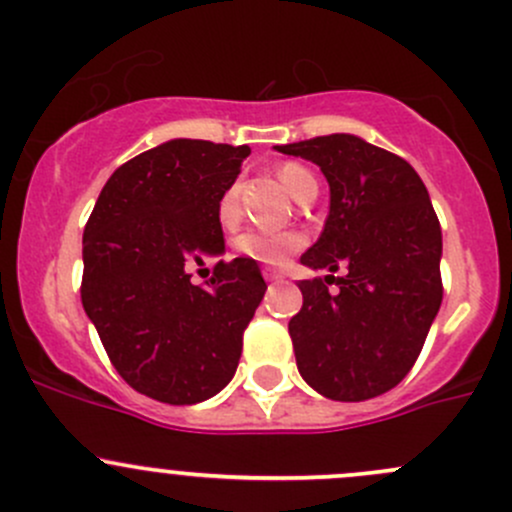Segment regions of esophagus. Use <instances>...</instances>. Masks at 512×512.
Segmentation results:
<instances>
[{"mask_svg": "<svg viewBox=\"0 0 512 512\" xmlns=\"http://www.w3.org/2000/svg\"><path fill=\"white\" fill-rule=\"evenodd\" d=\"M262 274H265L267 282H279V279H284V272L277 270V267H262Z\"/></svg>", "mask_w": 512, "mask_h": 512, "instance_id": "obj_1", "label": "esophagus"}]
</instances>
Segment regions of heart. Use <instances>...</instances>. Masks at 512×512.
I'll list each match as a JSON object with an SVG mask.
<instances>
[{
    "mask_svg": "<svg viewBox=\"0 0 512 512\" xmlns=\"http://www.w3.org/2000/svg\"><path fill=\"white\" fill-rule=\"evenodd\" d=\"M279 181L287 188V193L292 198H297L301 188L306 184H316L314 176L309 169H304L301 164H284L277 171ZM218 215L220 223L230 225L238 218V188H228V191L220 196L218 203ZM240 255L250 257V260L265 262V265H282L289 255L304 247V235L292 233V230H284V233H267V230H247L235 240Z\"/></svg>",
    "mask_w": 512,
    "mask_h": 512,
    "instance_id": "heart-1",
    "label": "heart"
}]
</instances>
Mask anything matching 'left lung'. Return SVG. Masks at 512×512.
I'll use <instances>...</instances> for the list:
<instances>
[{"label": "left lung", "mask_w": 512, "mask_h": 512, "mask_svg": "<svg viewBox=\"0 0 512 512\" xmlns=\"http://www.w3.org/2000/svg\"><path fill=\"white\" fill-rule=\"evenodd\" d=\"M274 149L314 161L331 188L324 233L301 265L346 267L336 294L333 274L299 282L289 336L301 378L328 400L383 395L410 373L441 306V228L427 186L405 159L355 134Z\"/></svg>", "instance_id": "left-lung-1"}]
</instances>
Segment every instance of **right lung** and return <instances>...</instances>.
<instances>
[{
  "instance_id": "1",
  "label": "right lung",
  "mask_w": 512,
  "mask_h": 512,
  "mask_svg": "<svg viewBox=\"0 0 512 512\" xmlns=\"http://www.w3.org/2000/svg\"><path fill=\"white\" fill-rule=\"evenodd\" d=\"M250 147L171 139L129 159L100 191L83 233L88 319L129 387L169 405H196L233 380L242 333L265 297L250 257L191 267L225 252L220 196Z\"/></svg>"
}]
</instances>
